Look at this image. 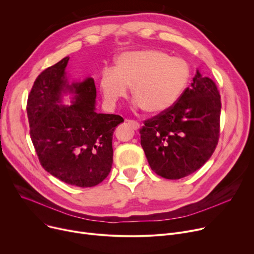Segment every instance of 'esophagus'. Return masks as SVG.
Listing matches in <instances>:
<instances>
[{"label":"esophagus","mask_w":254,"mask_h":254,"mask_svg":"<svg viewBox=\"0 0 254 254\" xmlns=\"http://www.w3.org/2000/svg\"><path fill=\"white\" fill-rule=\"evenodd\" d=\"M128 125H130L134 129H138L140 127V124L137 122V121H131V120H128L127 121Z\"/></svg>","instance_id":"1"}]
</instances>
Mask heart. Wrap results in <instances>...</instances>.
<instances>
[{
	"instance_id": "heart-1",
	"label": "heart",
	"mask_w": 254,
	"mask_h": 254,
	"mask_svg": "<svg viewBox=\"0 0 254 254\" xmlns=\"http://www.w3.org/2000/svg\"><path fill=\"white\" fill-rule=\"evenodd\" d=\"M189 79L190 67L184 59L156 50L131 51L118 56L113 68L102 70L99 88L106 104L113 106L131 86L137 105L160 113L180 99Z\"/></svg>"
}]
</instances>
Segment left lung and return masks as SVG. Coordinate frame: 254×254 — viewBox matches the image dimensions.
Here are the masks:
<instances>
[{"label": "left lung", "mask_w": 254, "mask_h": 254, "mask_svg": "<svg viewBox=\"0 0 254 254\" xmlns=\"http://www.w3.org/2000/svg\"><path fill=\"white\" fill-rule=\"evenodd\" d=\"M221 96L215 82L197 70L191 87L170 108L144 122L141 145L158 176L178 180L198 171L219 138Z\"/></svg>", "instance_id": "obj_1"}]
</instances>
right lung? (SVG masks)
Instances as JSON below:
<instances>
[{
	"label": "right lung",
	"mask_w": 254,
	"mask_h": 254,
	"mask_svg": "<svg viewBox=\"0 0 254 254\" xmlns=\"http://www.w3.org/2000/svg\"><path fill=\"white\" fill-rule=\"evenodd\" d=\"M68 60L48 67L33 82L26 105L30 139L45 171L75 187H94L111 171L113 131L124 118L96 112L92 77L69 86ZM66 90L76 95L70 107L58 104Z\"/></svg>",
	"instance_id": "obj_1"
}]
</instances>
